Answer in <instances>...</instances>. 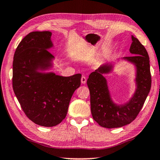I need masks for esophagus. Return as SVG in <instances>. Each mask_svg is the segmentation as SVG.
<instances>
[{"label": "esophagus", "instance_id": "1", "mask_svg": "<svg viewBox=\"0 0 160 160\" xmlns=\"http://www.w3.org/2000/svg\"><path fill=\"white\" fill-rule=\"evenodd\" d=\"M81 82H82V84H85L87 83V78L86 76H82V78H81Z\"/></svg>", "mask_w": 160, "mask_h": 160}]
</instances>
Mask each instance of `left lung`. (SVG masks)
<instances>
[{
  "mask_svg": "<svg viewBox=\"0 0 160 160\" xmlns=\"http://www.w3.org/2000/svg\"><path fill=\"white\" fill-rule=\"evenodd\" d=\"M129 50L133 55L117 60L128 61L136 68V89L128 102L122 104L114 102L105 77V75L112 72L115 62L102 64L91 73L87 79L92 117L104 128H120L131 123L139 113L151 89L149 55L137 38L132 35Z\"/></svg>",
  "mask_w": 160,
  "mask_h": 160,
  "instance_id": "8db88e82",
  "label": "left lung"
}]
</instances>
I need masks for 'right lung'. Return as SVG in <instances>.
<instances>
[{
    "label": "right lung",
    "instance_id": "obj_1",
    "mask_svg": "<svg viewBox=\"0 0 160 160\" xmlns=\"http://www.w3.org/2000/svg\"><path fill=\"white\" fill-rule=\"evenodd\" d=\"M52 32H32L18 44L13 61V89L23 111L39 126L52 127L67 115L81 73L71 76L45 72L53 67Z\"/></svg>",
    "mask_w": 160,
    "mask_h": 160
}]
</instances>
